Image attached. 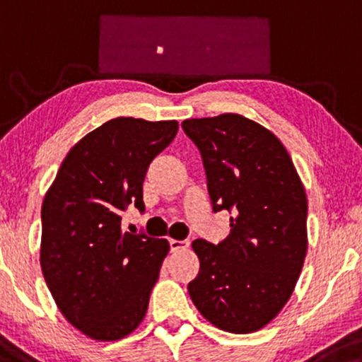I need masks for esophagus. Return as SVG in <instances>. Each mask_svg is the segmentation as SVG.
Segmentation results:
<instances>
[{
    "label": "esophagus",
    "mask_w": 362,
    "mask_h": 362,
    "mask_svg": "<svg viewBox=\"0 0 362 362\" xmlns=\"http://www.w3.org/2000/svg\"><path fill=\"white\" fill-rule=\"evenodd\" d=\"M169 247L170 251H181L185 247H188V241H180V239H169Z\"/></svg>",
    "instance_id": "esophagus-1"
}]
</instances>
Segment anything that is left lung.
<instances>
[{"mask_svg":"<svg viewBox=\"0 0 362 362\" xmlns=\"http://www.w3.org/2000/svg\"><path fill=\"white\" fill-rule=\"evenodd\" d=\"M202 153L214 212L230 233L194 239L200 272L188 284L198 311L221 330L251 334L289 301L308 250V200L282 141L241 115L182 121Z\"/></svg>","mask_w":362,"mask_h":362,"instance_id":"8db88e82","label":"left lung"}]
</instances>
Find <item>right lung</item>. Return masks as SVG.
<instances>
[{
  "label": "right lung",
  "instance_id": "add662e5",
  "mask_svg": "<svg viewBox=\"0 0 362 362\" xmlns=\"http://www.w3.org/2000/svg\"><path fill=\"white\" fill-rule=\"evenodd\" d=\"M177 121L116 117L64 157L40 210V269L59 311L93 340H119L141 323L169 243L123 233L121 212H144L150 162Z\"/></svg>",
  "mask_w": 362,
  "mask_h": 362
}]
</instances>
